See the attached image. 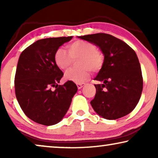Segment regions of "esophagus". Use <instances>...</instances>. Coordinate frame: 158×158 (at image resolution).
Returning <instances> with one entry per match:
<instances>
[{
	"label": "esophagus",
	"instance_id": "obj_1",
	"mask_svg": "<svg viewBox=\"0 0 158 158\" xmlns=\"http://www.w3.org/2000/svg\"><path fill=\"white\" fill-rule=\"evenodd\" d=\"M84 85H85V84H84V83H81V84H77V88H78V89H81V88H83Z\"/></svg>",
	"mask_w": 158,
	"mask_h": 158
}]
</instances>
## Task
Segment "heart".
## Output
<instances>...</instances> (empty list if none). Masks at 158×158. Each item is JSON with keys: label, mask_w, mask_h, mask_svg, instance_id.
Listing matches in <instances>:
<instances>
[{"label": "heart", "mask_w": 158, "mask_h": 158, "mask_svg": "<svg viewBox=\"0 0 158 158\" xmlns=\"http://www.w3.org/2000/svg\"><path fill=\"white\" fill-rule=\"evenodd\" d=\"M68 53L62 48L57 49L54 55L56 66L61 70H68L73 60H75L78 68L71 69L64 75V79L77 84L83 83L90 77V71H98L103 65V56L93 43L76 41L69 44Z\"/></svg>", "instance_id": "heart-1"}]
</instances>
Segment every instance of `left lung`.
Returning <instances> with one entry per match:
<instances>
[{
  "mask_svg": "<svg viewBox=\"0 0 158 158\" xmlns=\"http://www.w3.org/2000/svg\"><path fill=\"white\" fill-rule=\"evenodd\" d=\"M98 47L104 56L102 68L94 80L96 93L90 101L101 117L117 119L134 110L141 97L143 81L135 52L127 43L108 34L77 36Z\"/></svg>",
  "mask_w": 158,
  "mask_h": 158,
  "instance_id": "8db88e82",
  "label": "left lung"
}]
</instances>
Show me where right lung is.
I'll list each match as a JSON object with an SVG mask.
<instances>
[{
  "label": "right lung",
  "mask_w": 158,
  "mask_h": 158,
  "mask_svg": "<svg viewBox=\"0 0 158 158\" xmlns=\"http://www.w3.org/2000/svg\"><path fill=\"white\" fill-rule=\"evenodd\" d=\"M72 38L37 40L19 57L15 75L16 96L27 117L38 124L51 126L59 123L77 93V87L73 82L58 85L63 73L54 60L56 50ZM52 87L56 89L52 91Z\"/></svg>",
  "instance_id": "add662e5"
}]
</instances>
